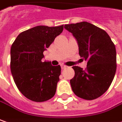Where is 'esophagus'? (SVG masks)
Segmentation results:
<instances>
[{
    "instance_id": "1",
    "label": "esophagus",
    "mask_w": 122,
    "mask_h": 122,
    "mask_svg": "<svg viewBox=\"0 0 122 122\" xmlns=\"http://www.w3.org/2000/svg\"><path fill=\"white\" fill-rule=\"evenodd\" d=\"M61 67L62 69H65V68H67V66L64 65V64H61Z\"/></svg>"
}]
</instances>
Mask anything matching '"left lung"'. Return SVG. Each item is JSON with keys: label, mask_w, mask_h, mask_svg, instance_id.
Listing matches in <instances>:
<instances>
[{"label": "left lung", "mask_w": 122, "mask_h": 122, "mask_svg": "<svg viewBox=\"0 0 122 122\" xmlns=\"http://www.w3.org/2000/svg\"><path fill=\"white\" fill-rule=\"evenodd\" d=\"M75 36L79 54L87 60L85 70L73 66L75 76L70 80L72 91L86 100L102 96L110 87L117 69L116 49L111 37L104 30L88 22L65 25Z\"/></svg>", "instance_id": "left-lung-1"}]
</instances>
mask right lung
I'll list each match as a JSON object with an SVG mask.
<instances>
[{
	"label": "right lung",
	"instance_id": "1",
	"mask_svg": "<svg viewBox=\"0 0 122 122\" xmlns=\"http://www.w3.org/2000/svg\"><path fill=\"white\" fill-rule=\"evenodd\" d=\"M63 30L57 27L39 25L18 34L11 47V75L19 91L36 102L54 97L61 75V66L42 62L43 52Z\"/></svg>",
	"mask_w": 122,
	"mask_h": 122
}]
</instances>
